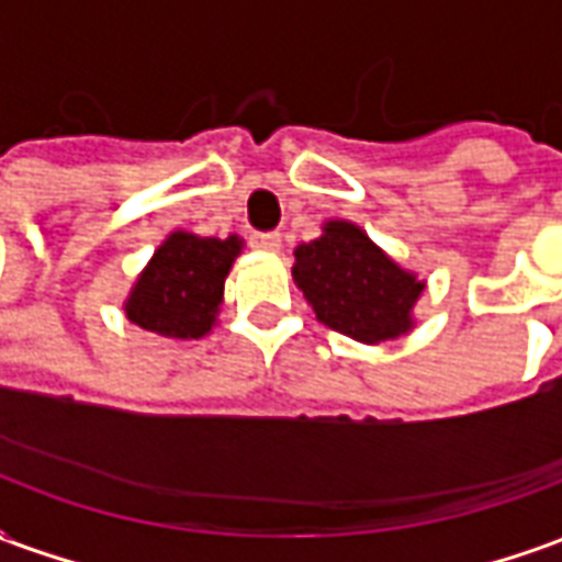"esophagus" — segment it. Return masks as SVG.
Masks as SVG:
<instances>
[{
  "label": "esophagus",
  "mask_w": 562,
  "mask_h": 562,
  "mask_svg": "<svg viewBox=\"0 0 562 562\" xmlns=\"http://www.w3.org/2000/svg\"><path fill=\"white\" fill-rule=\"evenodd\" d=\"M249 244L256 246V249H265V252H280V234L277 232H256L249 237Z\"/></svg>",
  "instance_id": "esophagus-1"
}]
</instances>
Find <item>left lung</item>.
I'll list each match as a JSON object with an SVG mask.
<instances>
[{"label":"left lung","mask_w":562,"mask_h":562,"mask_svg":"<svg viewBox=\"0 0 562 562\" xmlns=\"http://www.w3.org/2000/svg\"><path fill=\"white\" fill-rule=\"evenodd\" d=\"M292 277L322 325L370 346L413 330V306L424 292L415 273L346 220L325 222L322 237L294 249Z\"/></svg>","instance_id":"obj_1"}]
</instances>
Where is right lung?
Here are the masks:
<instances>
[{
	"label": "right lung",
	"instance_id": "right-lung-1",
	"mask_svg": "<svg viewBox=\"0 0 562 562\" xmlns=\"http://www.w3.org/2000/svg\"><path fill=\"white\" fill-rule=\"evenodd\" d=\"M244 240L198 237L189 232L168 234L126 301L132 325L171 340H201L220 316L225 277Z\"/></svg>",
	"mask_w": 562,
	"mask_h": 562
}]
</instances>
